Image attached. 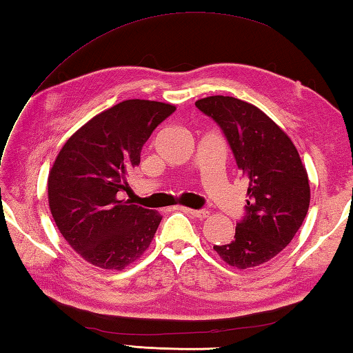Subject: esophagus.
I'll list each match as a JSON object with an SVG mask.
<instances>
[{
	"label": "esophagus",
	"instance_id": "esophagus-1",
	"mask_svg": "<svg viewBox=\"0 0 353 353\" xmlns=\"http://www.w3.org/2000/svg\"><path fill=\"white\" fill-rule=\"evenodd\" d=\"M181 209V211H183V212H188V214H191L192 216H196V219H200V220H203V219H208L209 216V211H206V209H190V208H179Z\"/></svg>",
	"mask_w": 353,
	"mask_h": 353
}]
</instances>
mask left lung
<instances>
[{
	"instance_id": "1",
	"label": "left lung",
	"mask_w": 353,
	"mask_h": 353,
	"mask_svg": "<svg viewBox=\"0 0 353 353\" xmlns=\"http://www.w3.org/2000/svg\"><path fill=\"white\" fill-rule=\"evenodd\" d=\"M196 106L221 127L249 182L245 216L234 239L214 250L230 267H258L281 253L301 229L311 200L308 172L288 134L253 104L212 95Z\"/></svg>"
}]
</instances>
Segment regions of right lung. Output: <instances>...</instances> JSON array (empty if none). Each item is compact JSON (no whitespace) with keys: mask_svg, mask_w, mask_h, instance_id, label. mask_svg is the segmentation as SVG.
<instances>
[{"mask_svg":"<svg viewBox=\"0 0 353 353\" xmlns=\"http://www.w3.org/2000/svg\"><path fill=\"white\" fill-rule=\"evenodd\" d=\"M174 104L124 100L81 125L48 174V205L57 229L79 256L103 270H124L153 241L162 215L118 197L141 162L150 134Z\"/></svg>","mask_w":353,"mask_h":353,"instance_id":"obj_1","label":"right lung"}]
</instances>
